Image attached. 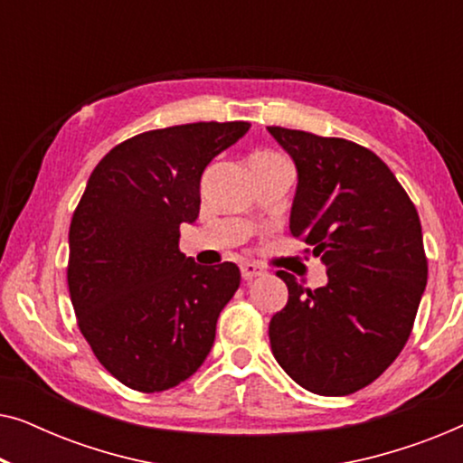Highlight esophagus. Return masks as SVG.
Returning <instances> with one entry per match:
<instances>
[{"label": "esophagus", "mask_w": 463, "mask_h": 463, "mask_svg": "<svg viewBox=\"0 0 463 463\" xmlns=\"http://www.w3.org/2000/svg\"><path fill=\"white\" fill-rule=\"evenodd\" d=\"M240 271H242L244 280H252V278L265 274V269L257 263H242V265H240Z\"/></svg>", "instance_id": "1"}]
</instances>
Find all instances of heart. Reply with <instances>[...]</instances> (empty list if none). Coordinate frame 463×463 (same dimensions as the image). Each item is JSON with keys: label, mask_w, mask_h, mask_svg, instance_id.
I'll return each instance as SVG.
<instances>
[{"label": "heart", "mask_w": 463, "mask_h": 463, "mask_svg": "<svg viewBox=\"0 0 463 463\" xmlns=\"http://www.w3.org/2000/svg\"><path fill=\"white\" fill-rule=\"evenodd\" d=\"M257 156H268V154H257Z\"/></svg>", "instance_id": "obj_1"}]
</instances>
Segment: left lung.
<instances>
[{
  "label": "left lung",
  "instance_id": "1",
  "mask_svg": "<svg viewBox=\"0 0 463 463\" xmlns=\"http://www.w3.org/2000/svg\"><path fill=\"white\" fill-rule=\"evenodd\" d=\"M297 168L290 233L326 265L307 290L278 271L288 303L269 322L287 375L314 394L345 396L382 375L407 344L426 290L420 214L373 151L345 138L269 126Z\"/></svg>",
  "mask_w": 463,
  "mask_h": 463
}]
</instances>
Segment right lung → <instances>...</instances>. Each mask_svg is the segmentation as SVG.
<instances>
[{
  "label": "right lung",
  "mask_w": 463,
  "mask_h": 463,
  "mask_svg": "<svg viewBox=\"0 0 463 463\" xmlns=\"http://www.w3.org/2000/svg\"><path fill=\"white\" fill-rule=\"evenodd\" d=\"M249 128L198 122L143 132L88 179L69 227V293L94 356L132 390L175 388L211 354L240 269L183 255L179 227L198 219L204 168Z\"/></svg>",
  "instance_id": "obj_1"
}]
</instances>
